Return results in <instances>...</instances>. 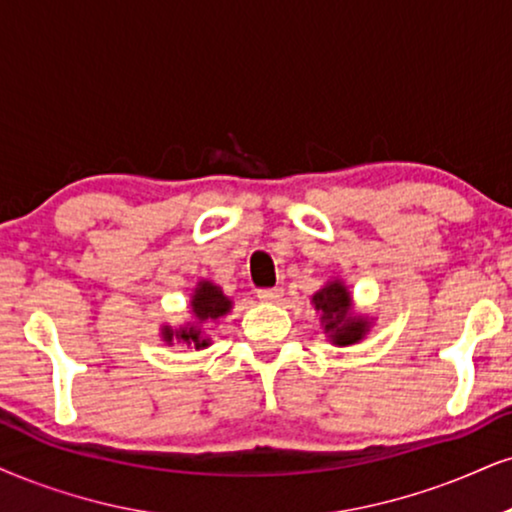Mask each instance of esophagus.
<instances>
[{"instance_id": "1", "label": "esophagus", "mask_w": 512, "mask_h": 512, "mask_svg": "<svg viewBox=\"0 0 512 512\" xmlns=\"http://www.w3.org/2000/svg\"><path fill=\"white\" fill-rule=\"evenodd\" d=\"M282 287H273V289H258L256 292V296L258 299L263 301V304H277V301L282 299Z\"/></svg>"}]
</instances>
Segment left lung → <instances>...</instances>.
I'll use <instances>...</instances> for the list:
<instances>
[{
  "mask_svg": "<svg viewBox=\"0 0 512 512\" xmlns=\"http://www.w3.org/2000/svg\"><path fill=\"white\" fill-rule=\"evenodd\" d=\"M313 306L320 313V323L332 344H358L370 330V320L353 313L351 294L342 280H332L318 289L313 294Z\"/></svg>",
  "mask_w": 512,
  "mask_h": 512,
  "instance_id": "obj_1",
  "label": "left lung"
}]
</instances>
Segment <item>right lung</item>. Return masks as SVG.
<instances>
[{
	"instance_id": "add662e5",
	"label": "right lung",
	"mask_w": 512,
	"mask_h": 512,
	"mask_svg": "<svg viewBox=\"0 0 512 512\" xmlns=\"http://www.w3.org/2000/svg\"><path fill=\"white\" fill-rule=\"evenodd\" d=\"M189 306H192L194 323L182 325V327H178V330H173L170 325H163L161 337L166 344L180 342V344L194 346V349H206V346L211 344V339L201 334V325L216 323V320H220L223 315L230 313L232 301L227 299V296L223 294V289H220L218 285H213V282H208V280H201L197 289H194L192 304Z\"/></svg>"
}]
</instances>
